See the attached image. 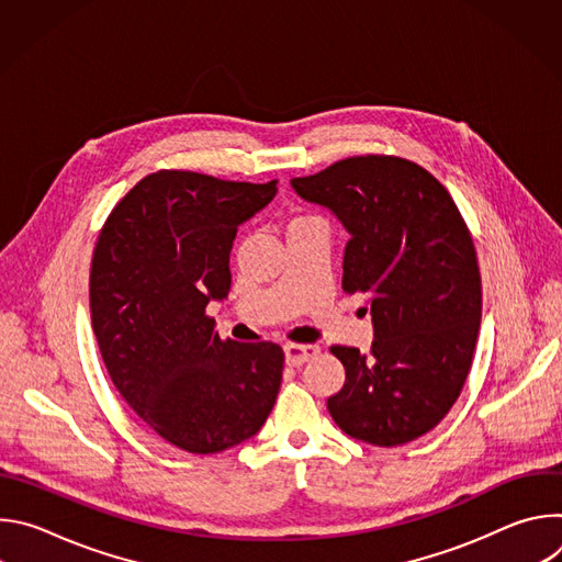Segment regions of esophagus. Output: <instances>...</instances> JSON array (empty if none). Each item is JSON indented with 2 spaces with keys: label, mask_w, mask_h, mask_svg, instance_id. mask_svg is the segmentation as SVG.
Returning <instances> with one entry per match:
<instances>
[{
  "label": "esophagus",
  "mask_w": 562,
  "mask_h": 562,
  "mask_svg": "<svg viewBox=\"0 0 562 562\" xmlns=\"http://www.w3.org/2000/svg\"><path fill=\"white\" fill-rule=\"evenodd\" d=\"M317 351H319L317 345H295V342L284 345V356H286L289 367H302L304 362L315 358Z\"/></svg>",
  "instance_id": "34e87169"
}]
</instances>
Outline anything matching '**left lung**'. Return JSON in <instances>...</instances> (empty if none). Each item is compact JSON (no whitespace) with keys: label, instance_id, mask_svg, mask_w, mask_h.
I'll return each instance as SVG.
<instances>
[{"label":"left lung","instance_id":"8db88e82","mask_svg":"<svg viewBox=\"0 0 562 562\" xmlns=\"http://www.w3.org/2000/svg\"><path fill=\"white\" fill-rule=\"evenodd\" d=\"M291 187L347 228L342 289L367 295L373 319L369 353L331 347L347 380L329 414L356 440L412 442L449 414L471 369L483 293L469 228L449 191L403 157H347Z\"/></svg>","mask_w":562,"mask_h":562}]
</instances>
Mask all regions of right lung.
I'll list each match as a JSON object with an SVG mask.
<instances>
[{"label": "right lung", "mask_w": 562, "mask_h": 562, "mask_svg": "<svg viewBox=\"0 0 562 562\" xmlns=\"http://www.w3.org/2000/svg\"><path fill=\"white\" fill-rule=\"evenodd\" d=\"M276 184L157 171L98 237L91 319L106 371L128 407L189 453L254 438L276 405L282 349L220 340L206 315L228 295L237 226L276 198Z\"/></svg>", "instance_id": "add662e5"}]
</instances>
